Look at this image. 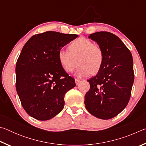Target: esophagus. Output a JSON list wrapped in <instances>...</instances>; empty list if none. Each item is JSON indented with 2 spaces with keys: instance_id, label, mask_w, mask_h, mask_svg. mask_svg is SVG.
I'll list each match as a JSON object with an SVG mask.
<instances>
[{
  "instance_id": "34e87169",
  "label": "esophagus",
  "mask_w": 146,
  "mask_h": 146,
  "mask_svg": "<svg viewBox=\"0 0 146 146\" xmlns=\"http://www.w3.org/2000/svg\"><path fill=\"white\" fill-rule=\"evenodd\" d=\"M80 80H79V79H75V84L76 86L78 85V84L80 83Z\"/></svg>"
}]
</instances>
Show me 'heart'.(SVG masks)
Instances as JSON below:
<instances>
[{"label": "heart", "instance_id": "heart-1", "mask_svg": "<svg viewBox=\"0 0 146 146\" xmlns=\"http://www.w3.org/2000/svg\"><path fill=\"white\" fill-rule=\"evenodd\" d=\"M70 51H58L59 62L64 70L71 73L80 66L76 75H95L100 71L104 63V53L100 47L86 38H78L69 46ZM79 62H78V61Z\"/></svg>", "mask_w": 146, "mask_h": 146}]
</instances>
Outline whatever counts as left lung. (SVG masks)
Here are the masks:
<instances>
[{
    "mask_svg": "<svg viewBox=\"0 0 146 146\" xmlns=\"http://www.w3.org/2000/svg\"><path fill=\"white\" fill-rule=\"evenodd\" d=\"M88 38L102 49L104 63L97 75L88 80L90 89L84 104L91 115L108 120L122 111L129 100L134 82L132 55L122 41L110 32H96Z\"/></svg>",
    "mask_w": 146,
    "mask_h": 146,
    "instance_id": "1",
    "label": "left lung"
}]
</instances>
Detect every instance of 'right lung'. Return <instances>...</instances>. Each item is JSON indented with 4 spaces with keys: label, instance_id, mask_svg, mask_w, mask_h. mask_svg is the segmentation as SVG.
<instances>
[{
    "label": "right lung",
    "instance_id": "right-lung-1",
    "mask_svg": "<svg viewBox=\"0 0 146 146\" xmlns=\"http://www.w3.org/2000/svg\"><path fill=\"white\" fill-rule=\"evenodd\" d=\"M78 36L46 31L35 35L24 46L16 64V89L31 117L48 120L63 110L64 95L76 84L61 66L58 53Z\"/></svg>",
    "mask_w": 146,
    "mask_h": 146
}]
</instances>
